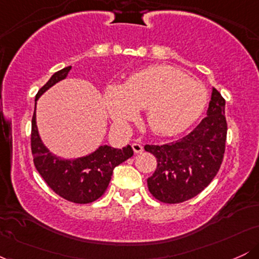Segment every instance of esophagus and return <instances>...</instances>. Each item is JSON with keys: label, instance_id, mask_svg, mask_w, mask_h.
Segmentation results:
<instances>
[{"label": "esophagus", "instance_id": "esophagus-1", "mask_svg": "<svg viewBox=\"0 0 259 259\" xmlns=\"http://www.w3.org/2000/svg\"><path fill=\"white\" fill-rule=\"evenodd\" d=\"M132 146H133V150L135 153H141L142 151H144V146H142L141 144H139V142H134Z\"/></svg>", "mask_w": 259, "mask_h": 259}]
</instances>
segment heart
Segmentation results:
<instances>
[{
  "label": "heart",
  "instance_id": "1",
  "mask_svg": "<svg viewBox=\"0 0 259 259\" xmlns=\"http://www.w3.org/2000/svg\"><path fill=\"white\" fill-rule=\"evenodd\" d=\"M208 91L197 80L167 64L150 65L134 72L124 84H109L103 105L120 129H127L140 109L147 111V123L154 134L173 136L185 132L203 114Z\"/></svg>",
  "mask_w": 259,
  "mask_h": 259
}]
</instances>
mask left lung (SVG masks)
Listing matches in <instances>:
<instances>
[{
  "label": "left lung",
  "mask_w": 259,
  "mask_h": 259,
  "mask_svg": "<svg viewBox=\"0 0 259 259\" xmlns=\"http://www.w3.org/2000/svg\"><path fill=\"white\" fill-rule=\"evenodd\" d=\"M227 130L225 100L212 88L207 117L189 135L162 146H145L158 163L147 179L153 197L164 203H180L203 191L221 168Z\"/></svg>",
  "instance_id": "obj_1"
}]
</instances>
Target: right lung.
I'll return each instance as SVG.
<instances>
[{"label": "right lung", "mask_w": 259, "mask_h": 259, "mask_svg": "<svg viewBox=\"0 0 259 259\" xmlns=\"http://www.w3.org/2000/svg\"><path fill=\"white\" fill-rule=\"evenodd\" d=\"M72 65L56 72L37 92L31 120V152L34 164L42 179L56 194L74 202L90 203L105 194L113 169L134 154L130 145L114 148L103 145L94 152L78 158H63L49 150L40 138L36 125V102L50 88L68 76Z\"/></svg>", "instance_id": "obj_1"}]
</instances>
